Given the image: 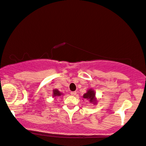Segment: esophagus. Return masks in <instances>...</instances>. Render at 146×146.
I'll list each match as a JSON object with an SVG mask.
<instances>
[{"mask_svg": "<svg viewBox=\"0 0 146 146\" xmlns=\"http://www.w3.org/2000/svg\"><path fill=\"white\" fill-rule=\"evenodd\" d=\"M70 94L72 95V96H76V92H72L70 93Z\"/></svg>", "mask_w": 146, "mask_h": 146, "instance_id": "1", "label": "esophagus"}]
</instances>
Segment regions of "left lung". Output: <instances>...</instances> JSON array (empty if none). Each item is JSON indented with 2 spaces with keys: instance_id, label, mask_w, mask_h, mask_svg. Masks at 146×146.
Listing matches in <instances>:
<instances>
[{
  "instance_id": "left-lung-1",
  "label": "left lung",
  "mask_w": 146,
  "mask_h": 146,
  "mask_svg": "<svg viewBox=\"0 0 146 146\" xmlns=\"http://www.w3.org/2000/svg\"><path fill=\"white\" fill-rule=\"evenodd\" d=\"M82 98H83V100L85 99V100L89 101L90 103L94 104V105L98 103V99H97L96 97V92H95L94 90H93L92 88L88 90L87 92L84 94Z\"/></svg>"
}]
</instances>
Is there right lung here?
I'll return each mask as SVG.
<instances>
[{
  "mask_svg": "<svg viewBox=\"0 0 146 146\" xmlns=\"http://www.w3.org/2000/svg\"><path fill=\"white\" fill-rule=\"evenodd\" d=\"M52 97L54 98V97H60L61 96H62L63 94L62 93H61L60 92H59V91L57 90V89H54L53 90H52Z\"/></svg>",
  "mask_w": 146,
  "mask_h": 146,
  "instance_id": "1",
  "label": "right lung"
}]
</instances>
